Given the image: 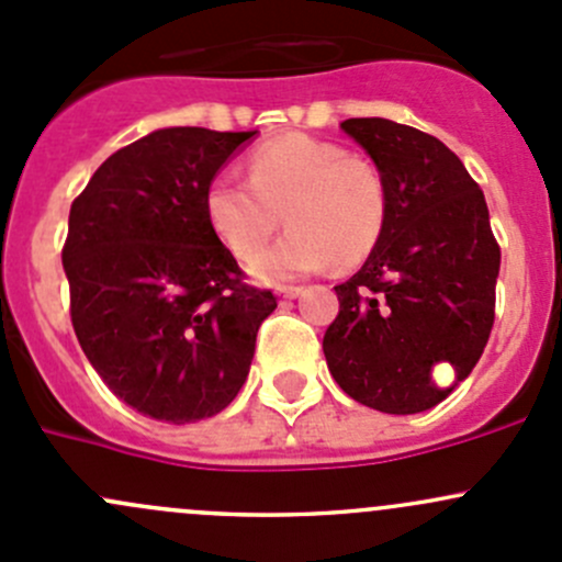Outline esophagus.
Instances as JSON below:
<instances>
[{"instance_id":"obj_1","label":"esophagus","mask_w":562,"mask_h":562,"mask_svg":"<svg viewBox=\"0 0 562 562\" xmlns=\"http://www.w3.org/2000/svg\"><path fill=\"white\" fill-rule=\"evenodd\" d=\"M299 293H302V288H296V285H282V288H277V296H280L282 302H288V299H296Z\"/></svg>"}]
</instances>
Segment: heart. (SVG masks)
<instances>
[{
    "label": "heart",
    "instance_id": "b5f03b06",
    "mask_svg": "<svg viewBox=\"0 0 562 562\" xmlns=\"http://www.w3.org/2000/svg\"><path fill=\"white\" fill-rule=\"evenodd\" d=\"M247 168L249 181L231 171L214 176L203 212L209 228L241 260L269 245L285 214L291 231L249 263L255 280H296L334 260L350 269L381 241L389 190L375 162L334 140L293 133L260 144Z\"/></svg>",
    "mask_w": 562,
    "mask_h": 562
}]
</instances>
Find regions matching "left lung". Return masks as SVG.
<instances>
[{
    "label": "left lung",
    "instance_id": "8db88e82",
    "mask_svg": "<svg viewBox=\"0 0 562 562\" xmlns=\"http://www.w3.org/2000/svg\"><path fill=\"white\" fill-rule=\"evenodd\" d=\"M342 130L386 179L389 217L359 271L337 285L339 315L323 337L328 372L356 402L407 416L443 402L440 360L473 372L495 323L501 247L462 160L435 135L391 119Z\"/></svg>",
    "mask_w": 562,
    "mask_h": 562
}]
</instances>
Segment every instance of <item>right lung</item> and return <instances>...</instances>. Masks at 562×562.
I'll return each instance as SVG.
<instances>
[{
  "mask_svg": "<svg viewBox=\"0 0 562 562\" xmlns=\"http://www.w3.org/2000/svg\"><path fill=\"white\" fill-rule=\"evenodd\" d=\"M252 133L166 127L113 151L72 201L61 249L89 364L144 416H217L245 386L271 291L245 282L203 192Z\"/></svg>",
  "mask_w": 562,
  "mask_h": 562,
  "instance_id": "obj_1",
  "label": "right lung"
}]
</instances>
